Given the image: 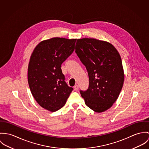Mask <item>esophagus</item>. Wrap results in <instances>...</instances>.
<instances>
[{"instance_id": "34e87169", "label": "esophagus", "mask_w": 149, "mask_h": 149, "mask_svg": "<svg viewBox=\"0 0 149 149\" xmlns=\"http://www.w3.org/2000/svg\"><path fill=\"white\" fill-rule=\"evenodd\" d=\"M74 90L77 91V90L79 89V86H78V85H75V86H74Z\"/></svg>"}]
</instances>
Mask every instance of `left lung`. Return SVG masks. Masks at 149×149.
Wrapping results in <instances>:
<instances>
[{"label": "left lung", "mask_w": 149, "mask_h": 149, "mask_svg": "<svg viewBox=\"0 0 149 149\" xmlns=\"http://www.w3.org/2000/svg\"><path fill=\"white\" fill-rule=\"evenodd\" d=\"M75 52L86 66L89 87L81 96L85 104L97 113L110 109L118 99L124 82L120 56L109 42L94 38L77 39Z\"/></svg>", "instance_id": "obj_1"}]
</instances>
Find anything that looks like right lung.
I'll return each instance as SVG.
<instances>
[{"label":"right lung","mask_w":149,"mask_h":149,"mask_svg":"<svg viewBox=\"0 0 149 149\" xmlns=\"http://www.w3.org/2000/svg\"><path fill=\"white\" fill-rule=\"evenodd\" d=\"M76 39L52 38L34 49L28 66V83L33 98L43 108L56 111L64 106L73 88L65 81L61 65L75 49Z\"/></svg>","instance_id":"add662e5"}]
</instances>
